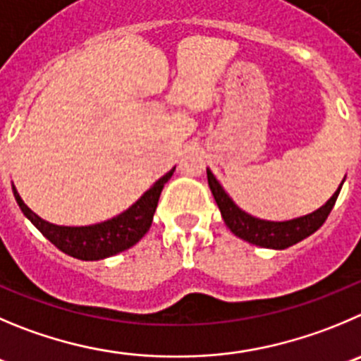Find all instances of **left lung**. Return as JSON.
Wrapping results in <instances>:
<instances>
[{
	"instance_id": "obj_1",
	"label": "left lung",
	"mask_w": 361,
	"mask_h": 361,
	"mask_svg": "<svg viewBox=\"0 0 361 361\" xmlns=\"http://www.w3.org/2000/svg\"><path fill=\"white\" fill-rule=\"evenodd\" d=\"M207 180L209 188L212 191V197H214L216 204H218L219 211H221L223 221L226 223V226H228L232 234L252 243V245L262 246V248L286 250L289 246L296 245V243L303 241L305 238L314 234L315 230L321 228L322 223L326 221L328 214L331 212L335 202H337V197L341 193L342 184H344L345 178L342 180L338 190L333 193V197L322 207L310 212V214L301 216V218L289 219V221H267V219H259L255 216L245 212L243 209H239L234 204V200L225 193L221 184L216 180V177L212 175V171L209 168Z\"/></svg>"
}]
</instances>
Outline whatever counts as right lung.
Masks as SVG:
<instances>
[{"mask_svg":"<svg viewBox=\"0 0 361 361\" xmlns=\"http://www.w3.org/2000/svg\"><path fill=\"white\" fill-rule=\"evenodd\" d=\"M175 166L166 175L156 180L149 191L143 193L136 204L123 211L122 214L108 219V221L95 223L88 226H60L46 221L40 216H37L28 205L24 204L23 198L17 193L16 186L13 197L19 204L24 216L37 226L44 234V238L49 239L58 250H61L67 255L81 260H101L106 257L116 255L123 250L135 246L143 235L149 232L152 225L154 212H156L157 202H159L161 191L164 184L170 180L173 175Z\"/></svg>","mask_w":361,"mask_h":361,"instance_id":"add662e5","label":"right lung"}]
</instances>
